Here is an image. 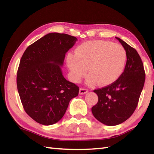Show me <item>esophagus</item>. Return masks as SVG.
Here are the masks:
<instances>
[{
	"instance_id": "obj_1",
	"label": "esophagus",
	"mask_w": 154,
	"mask_h": 154,
	"mask_svg": "<svg viewBox=\"0 0 154 154\" xmlns=\"http://www.w3.org/2000/svg\"><path fill=\"white\" fill-rule=\"evenodd\" d=\"M88 92V91L86 89H83V88H81L79 89V94H84Z\"/></svg>"
}]
</instances>
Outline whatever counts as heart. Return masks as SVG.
I'll list each match as a JSON object with an SVG mask.
<instances>
[{
  "mask_svg": "<svg viewBox=\"0 0 154 154\" xmlns=\"http://www.w3.org/2000/svg\"><path fill=\"white\" fill-rule=\"evenodd\" d=\"M126 53L119 44L103 40L85 42L75 50V54L67 55L66 63L71 79L78 83L87 74L86 84L100 86L113 83L122 73Z\"/></svg>",
  "mask_w": 154,
  "mask_h": 154,
  "instance_id": "heart-1",
  "label": "heart"
}]
</instances>
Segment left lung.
<instances>
[{
    "label": "left lung",
    "mask_w": 154,
    "mask_h": 154,
    "mask_svg": "<svg viewBox=\"0 0 154 154\" xmlns=\"http://www.w3.org/2000/svg\"><path fill=\"white\" fill-rule=\"evenodd\" d=\"M116 38L126 51L125 68L115 82L93 91L99 100L91 109L94 118L107 126L118 125L132 116L138 105L146 76L137 51L120 38Z\"/></svg>",
    "instance_id": "left-lung-1"
}]
</instances>
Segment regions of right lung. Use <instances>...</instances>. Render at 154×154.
Masks as SVG:
<instances>
[{
    "instance_id": "add662e5",
    "label": "right lung",
    "mask_w": 154,
    "mask_h": 154,
    "mask_svg": "<svg viewBox=\"0 0 154 154\" xmlns=\"http://www.w3.org/2000/svg\"><path fill=\"white\" fill-rule=\"evenodd\" d=\"M76 37L54 32L26 48L20 61L17 88L24 109L35 122L51 125L63 116L79 88L65 79L61 67Z\"/></svg>"
}]
</instances>
